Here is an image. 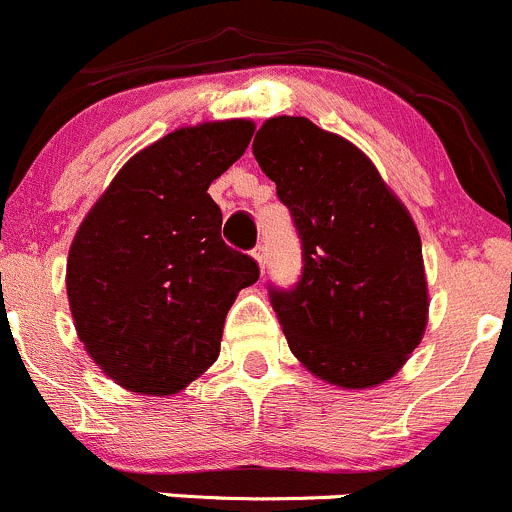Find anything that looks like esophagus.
Returning a JSON list of instances; mask_svg holds the SVG:
<instances>
[{
	"mask_svg": "<svg viewBox=\"0 0 512 512\" xmlns=\"http://www.w3.org/2000/svg\"><path fill=\"white\" fill-rule=\"evenodd\" d=\"M254 258L258 261V268L261 271H266V263H268V251H266V244H258L254 249Z\"/></svg>",
	"mask_w": 512,
	"mask_h": 512,
	"instance_id": "34e87169",
	"label": "esophagus"
}]
</instances>
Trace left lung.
Here are the masks:
<instances>
[{
    "label": "left lung",
    "instance_id": "1",
    "mask_svg": "<svg viewBox=\"0 0 512 512\" xmlns=\"http://www.w3.org/2000/svg\"><path fill=\"white\" fill-rule=\"evenodd\" d=\"M254 156L301 239V278L268 283L293 356L323 381L371 388L421 343L428 288L421 236L361 149L303 116H273Z\"/></svg>",
    "mask_w": 512,
    "mask_h": 512
}]
</instances>
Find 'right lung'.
<instances>
[{
  "label": "right lung",
  "mask_w": 512,
  "mask_h": 512,
  "mask_svg": "<svg viewBox=\"0 0 512 512\" xmlns=\"http://www.w3.org/2000/svg\"><path fill=\"white\" fill-rule=\"evenodd\" d=\"M251 136L246 119L176 129L126 161L79 226L69 306L86 353L119 386L171 396L219 358L226 313L258 263L224 244L206 191Z\"/></svg>",
  "instance_id": "obj_1"
}]
</instances>
